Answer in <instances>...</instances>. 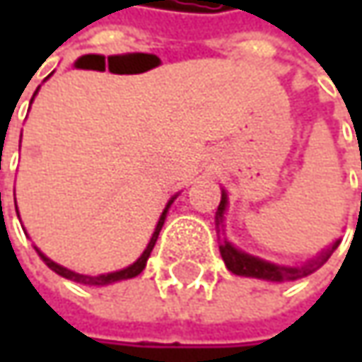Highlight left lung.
<instances>
[{
	"instance_id": "1",
	"label": "left lung",
	"mask_w": 362,
	"mask_h": 362,
	"mask_svg": "<svg viewBox=\"0 0 362 362\" xmlns=\"http://www.w3.org/2000/svg\"><path fill=\"white\" fill-rule=\"evenodd\" d=\"M226 207H228V195H226V191H221V202H219V207H217L216 214L217 228L223 223ZM339 243H341V240H337L328 250H322L320 256H316L314 259H310L308 264L300 266V268L278 266V264L266 262V259H262V257L250 256V254H245L242 250L233 247L228 240L221 242L219 252H221V257H223V262H226V266H228V270H230L231 274L245 276V278H257V280H268V282H286V280H298L302 276L313 274L316 268H320L328 257H330V254L339 247Z\"/></svg>"
}]
</instances>
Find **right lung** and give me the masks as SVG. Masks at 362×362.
<instances>
[{"mask_svg":"<svg viewBox=\"0 0 362 362\" xmlns=\"http://www.w3.org/2000/svg\"><path fill=\"white\" fill-rule=\"evenodd\" d=\"M37 92V90H35ZM34 100V98H32ZM177 199V195L171 197V202L167 203V207H165V211H163V216H160L159 223H157V228L153 231V238H151V242L146 245V250L141 254V257L131 264L129 268H124V270L119 272H110V274H100V276H84V274H76V272L68 270V268H64L60 264H56V262H52L49 257H46L37 247H35V252L40 254V257L46 262V266H48L49 270H54L56 274H60L62 278H68V280H72V282H78V284H88V286H106V284H112V282H119V280H129V278H134V276H139L141 272L145 270L146 266V259L151 256V252H153V247H155V243H157V238H159V231L163 228V223H165V217H167V211H169V207H171V203ZM16 209H18V205H16Z\"/></svg>","mask_w":362,"mask_h":362,"instance_id":"obj_1","label":"right lung"}]
</instances>
